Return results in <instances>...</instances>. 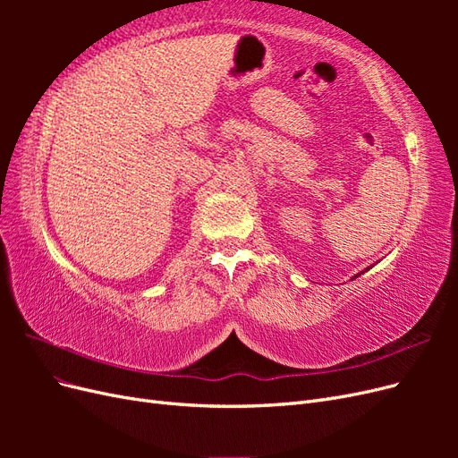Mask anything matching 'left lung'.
<instances>
[{"label": "left lung", "instance_id": "left-lung-1", "mask_svg": "<svg viewBox=\"0 0 458 458\" xmlns=\"http://www.w3.org/2000/svg\"><path fill=\"white\" fill-rule=\"evenodd\" d=\"M370 267H372V266H370ZM370 267H367V269H365V271H369V269H370ZM365 271H361V273H357V275H353V276H352V281H353V279H357V276H359V275H363V273H365Z\"/></svg>", "mask_w": 458, "mask_h": 458}]
</instances>
